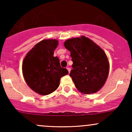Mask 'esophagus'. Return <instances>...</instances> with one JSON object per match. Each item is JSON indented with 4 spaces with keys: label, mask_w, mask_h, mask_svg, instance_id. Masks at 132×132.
I'll use <instances>...</instances> for the list:
<instances>
[{
    "label": "esophagus",
    "mask_w": 132,
    "mask_h": 132,
    "mask_svg": "<svg viewBox=\"0 0 132 132\" xmlns=\"http://www.w3.org/2000/svg\"><path fill=\"white\" fill-rule=\"evenodd\" d=\"M66 69H68V72H69H69H70V71H71V68H69V67H68V68H66Z\"/></svg>",
    "instance_id": "1"
}]
</instances>
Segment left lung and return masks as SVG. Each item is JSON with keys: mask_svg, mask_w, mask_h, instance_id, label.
<instances>
[{"mask_svg": "<svg viewBox=\"0 0 132 132\" xmlns=\"http://www.w3.org/2000/svg\"><path fill=\"white\" fill-rule=\"evenodd\" d=\"M65 48L71 52L73 64L69 76L82 93H95L105 84L109 63L102 49L84 36L66 40Z\"/></svg>", "mask_w": 132, "mask_h": 132, "instance_id": "8db88e82", "label": "left lung"}]
</instances>
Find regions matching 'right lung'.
Listing matches in <instances>:
<instances>
[{
	"label": "right lung",
	"instance_id": "add662e5",
	"mask_svg": "<svg viewBox=\"0 0 132 132\" xmlns=\"http://www.w3.org/2000/svg\"><path fill=\"white\" fill-rule=\"evenodd\" d=\"M58 45L56 40H44L30 50L22 64L24 78L28 86L40 95H48L57 89L61 77L68 75L60 60L53 56Z\"/></svg>",
	"mask_w": 132,
	"mask_h": 132
}]
</instances>
